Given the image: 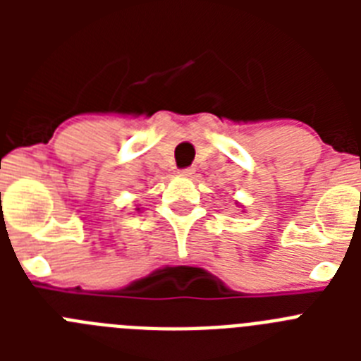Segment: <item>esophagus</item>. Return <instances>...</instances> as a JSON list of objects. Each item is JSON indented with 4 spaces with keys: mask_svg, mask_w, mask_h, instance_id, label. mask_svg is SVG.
Wrapping results in <instances>:
<instances>
[{
    "mask_svg": "<svg viewBox=\"0 0 361 361\" xmlns=\"http://www.w3.org/2000/svg\"><path fill=\"white\" fill-rule=\"evenodd\" d=\"M178 173L183 175V177H190V175L195 173V168H193V166H190V168H183V170H178Z\"/></svg>",
    "mask_w": 361,
    "mask_h": 361,
    "instance_id": "34e87169",
    "label": "esophagus"
}]
</instances>
